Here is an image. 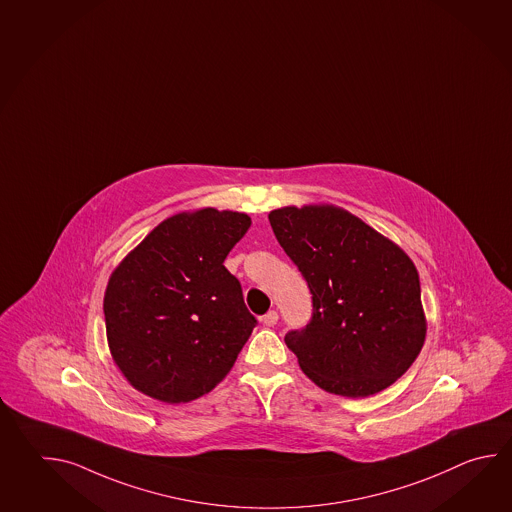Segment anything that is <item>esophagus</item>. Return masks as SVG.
Segmentation results:
<instances>
[{
	"mask_svg": "<svg viewBox=\"0 0 512 512\" xmlns=\"http://www.w3.org/2000/svg\"><path fill=\"white\" fill-rule=\"evenodd\" d=\"M277 319H279V313L275 312V310H270V312L262 317V323L266 324V326H273V324H277Z\"/></svg>",
	"mask_w": 512,
	"mask_h": 512,
	"instance_id": "34e87169",
	"label": "esophagus"
}]
</instances>
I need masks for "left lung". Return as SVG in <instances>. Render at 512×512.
I'll return each instance as SVG.
<instances>
[{
  "mask_svg": "<svg viewBox=\"0 0 512 512\" xmlns=\"http://www.w3.org/2000/svg\"><path fill=\"white\" fill-rule=\"evenodd\" d=\"M268 219L312 293L310 323L284 337L304 374L337 396H372L392 385L427 334L414 262L335 206H288Z\"/></svg>",
  "mask_w": 512,
  "mask_h": 512,
  "instance_id": "obj_1",
  "label": "left lung"
}]
</instances>
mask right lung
<instances>
[{
  "mask_svg": "<svg viewBox=\"0 0 512 512\" xmlns=\"http://www.w3.org/2000/svg\"><path fill=\"white\" fill-rule=\"evenodd\" d=\"M250 224L237 211L178 213L111 273L104 297L109 350L142 394L188 403L230 372L257 319L224 259Z\"/></svg>",
  "mask_w": 512,
  "mask_h": 512,
  "instance_id": "1",
  "label": "right lung"
}]
</instances>
